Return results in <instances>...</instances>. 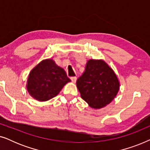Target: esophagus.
Wrapping results in <instances>:
<instances>
[{
	"label": "esophagus",
	"instance_id": "34e87169",
	"mask_svg": "<svg viewBox=\"0 0 150 150\" xmlns=\"http://www.w3.org/2000/svg\"><path fill=\"white\" fill-rule=\"evenodd\" d=\"M71 82H72L73 83H75L76 82V79H77V78L76 77H71Z\"/></svg>",
	"mask_w": 150,
	"mask_h": 150
}]
</instances>
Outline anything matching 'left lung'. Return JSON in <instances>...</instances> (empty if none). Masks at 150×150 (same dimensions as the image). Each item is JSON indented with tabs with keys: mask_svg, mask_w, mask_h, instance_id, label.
<instances>
[{
	"mask_svg": "<svg viewBox=\"0 0 150 150\" xmlns=\"http://www.w3.org/2000/svg\"><path fill=\"white\" fill-rule=\"evenodd\" d=\"M81 96L90 107L100 109L110 104L120 90V81L111 67L102 59H89L76 81Z\"/></svg>",
	"mask_w": 150,
	"mask_h": 150,
	"instance_id": "8db88e82",
	"label": "left lung"
}]
</instances>
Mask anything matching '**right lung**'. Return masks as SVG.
<instances>
[{
  "mask_svg": "<svg viewBox=\"0 0 150 150\" xmlns=\"http://www.w3.org/2000/svg\"><path fill=\"white\" fill-rule=\"evenodd\" d=\"M70 79L64 69L52 59L42 60L31 71L27 79L26 89L32 98L46 102L57 96Z\"/></svg>",
  "mask_w": 150,
  "mask_h": 150,
  "instance_id": "add662e5",
  "label": "right lung"
}]
</instances>
